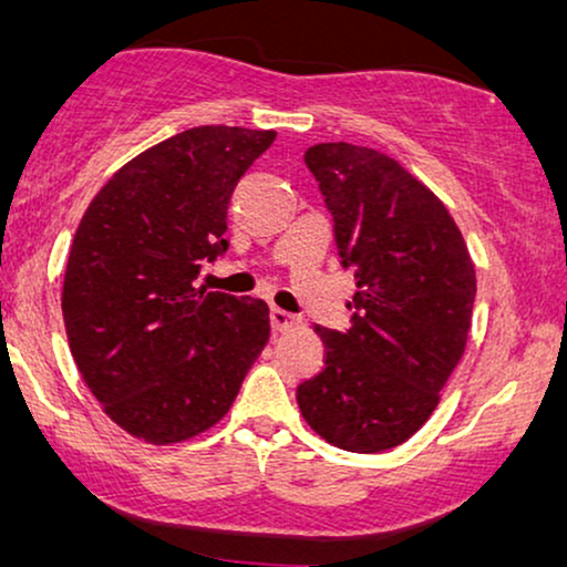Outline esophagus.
Masks as SVG:
<instances>
[{
    "label": "esophagus",
    "instance_id": "esophagus-1",
    "mask_svg": "<svg viewBox=\"0 0 567 567\" xmlns=\"http://www.w3.org/2000/svg\"><path fill=\"white\" fill-rule=\"evenodd\" d=\"M270 323L276 331H289V328L299 326V318L291 316V312L281 310V307H270Z\"/></svg>",
    "mask_w": 567,
    "mask_h": 567
}]
</instances>
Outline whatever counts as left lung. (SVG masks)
Returning <instances> with one entry per match:
<instances>
[{"label":"left lung","mask_w":567,"mask_h":567,"mask_svg":"<svg viewBox=\"0 0 567 567\" xmlns=\"http://www.w3.org/2000/svg\"><path fill=\"white\" fill-rule=\"evenodd\" d=\"M305 163L358 295L347 331L316 326L326 368L299 383V410L341 450H391L429 421L463 358L476 270L446 207L396 159L331 142Z\"/></svg>","instance_id":"left-lung-1"}]
</instances>
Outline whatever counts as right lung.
<instances>
[{"instance_id": "add662e5", "label": "right lung", "mask_w": 567, "mask_h": 567, "mask_svg": "<svg viewBox=\"0 0 567 567\" xmlns=\"http://www.w3.org/2000/svg\"><path fill=\"white\" fill-rule=\"evenodd\" d=\"M276 131L199 125L123 165L70 247L62 316L70 352L113 421L150 444L226 415L268 344V305L197 289L226 255L228 202Z\"/></svg>"}]
</instances>
